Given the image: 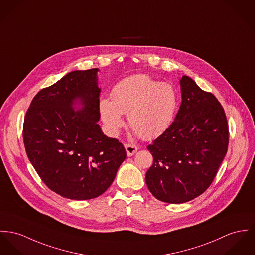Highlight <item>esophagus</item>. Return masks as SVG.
Wrapping results in <instances>:
<instances>
[{
    "label": "esophagus",
    "mask_w": 255,
    "mask_h": 255,
    "mask_svg": "<svg viewBox=\"0 0 255 255\" xmlns=\"http://www.w3.org/2000/svg\"><path fill=\"white\" fill-rule=\"evenodd\" d=\"M125 149H126V153L128 156H132L134 155L137 151V146L134 144H130V143H126L125 144Z\"/></svg>",
    "instance_id": "34e87169"
}]
</instances>
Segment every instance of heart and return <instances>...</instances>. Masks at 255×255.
<instances>
[{
  "mask_svg": "<svg viewBox=\"0 0 255 255\" xmlns=\"http://www.w3.org/2000/svg\"><path fill=\"white\" fill-rule=\"evenodd\" d=\"M178 106L174 86L145 75H134L120 80L111 93V100L101 99L99 111L107 130L117 135L127 115L135 135L151 139L162 135L172 124Z\"/></svg>",
  "mask_w": 255,
  "mask_h": 255,
  "instance_id": "heart-1",
  "label": "heart"
}]
</instances>
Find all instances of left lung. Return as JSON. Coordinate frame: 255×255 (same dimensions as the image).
Here are the masks:
<instances>
[{"label": "left lung", "instance_id": "obj_1", "mask_svg": "<svg viewBox=\"0 0 255 255\" xmlns=\"http://www.w3.org/2000/svg\"><path fill=\"white\" fill-rule=\"evenodd\" d=\"M181 104L171 126L147 146L153 164L145 174L151 194L181 204L204 193L227 152L229 132L217 99L182 76Z\"/></svg>", "mask_w": 255, "mask_h": 255}]
</instances>
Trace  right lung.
Here are the masks:
<instances>
[{"label": "right lung", "mask_w": 255, "mask_h": 255, "mask_svg": "<svg viewBox=\"0 0 255 255\" xmlns=\"http://www.w3.org/2000/svg\"><path fill=\"white\" fill-rule=\"evenodd\" d=\"M99 69L73 71L34 97L26 113L27 156L46 186L72 200L103 194L126 151L99 125Z\"/></svg>", "instance_id": "obj_1"}]
</instances>
